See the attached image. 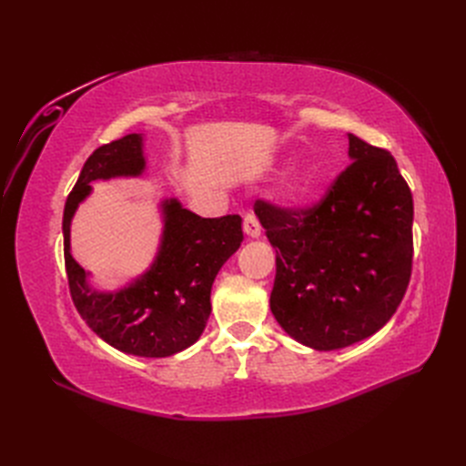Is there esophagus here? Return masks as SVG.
<instances>
[{
  "label": "esophagus",
  "mask_w": 466,
  "mask_h": 466,
  "mask_svg": "<svg viewBox=\"0 0 466 466\" xmlns=\"http://www.w3.org/2000/svg\"><path fill=\"white\" fill-rule=\"evenodd\" d=\"M243 231L248 238H258L260 237V221L255 214H247L243 219Z\"/></svg>",
  "instance_id": "obj_1"
}]
</instances>
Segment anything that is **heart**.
<instances>
[{
	"label": "heart",
	"mask_w": 466,
	"mask_h": 466,
	"mask_svg": "<svg viewBox=\"0 0 466 466\" xmlns=\"http://www.w3.org/2000/svg\"><path fill=\"white\" fill-rule=\"evenodd\" d=\"M317 187V175L309 168H293L281 182V190L288 200H303Z\"/></svg>",
	"instance_id": "b5f03b06"
}]
</instances>
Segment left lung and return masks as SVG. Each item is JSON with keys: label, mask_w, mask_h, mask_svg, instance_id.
<instances>
[{"label": "left lung", "mask_w": 466, "mask_h": 466, "mask_svg": "<svg viewBox=\"0 0 466 466\" xmlns=\"http://www.w3.org/2000/svg\"><path fill=\"white\" fill-rule=\"evenodd\" d=\"M351 165L319 206L257 202L276 248L270 309L293 340L319 351L370 338L397 311L412 270L414 204L397 161L348 134Z\"/></svg>", "instance_id": "obj_1"}]
</instances>
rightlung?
<instances>
[{
	"label": "right lung",
	"mask_w": 466,
	"mask_h": 466,
	"mask_svg": "<svg viewBox=\"0 0 466 466\" xmlns=\"http://www.w3.org/2000/svg\"><path fill=\"white\" fill-rule=\"evenodd\" d=\"M147 171L144 134L124 136L93 151L64 208V258L79 315L106 344L139 358H167L202 336L209 293L221 266L243 241L241 218L196 216L178 198L157 204L161 237L151 264L116 289L93 286V274L72 255V221L93 194L91 182L136 178Z\"/></svg>",
	"instance_id": "obj_1"
}]
</instances>
